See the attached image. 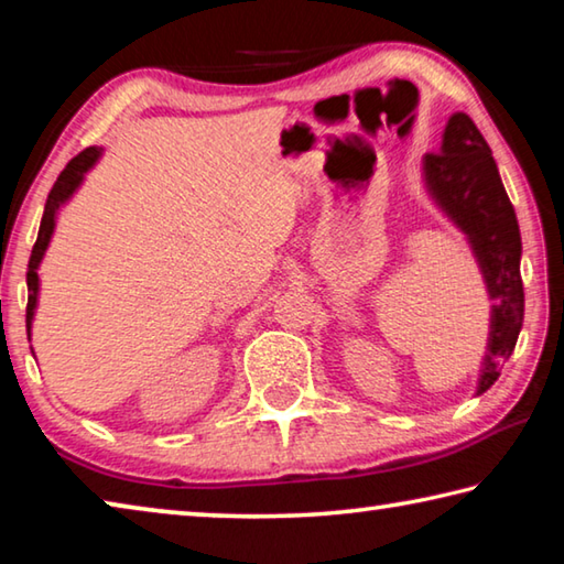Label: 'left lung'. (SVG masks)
Masks as SVG:
<instances>
[{
  "mask_svg": "<svg viewBox=\"0 0 564 564\" xmlns=\"http://www.w3.org/2000/svg\"><path fill=\"white\" fill-rule=\"evenodd\" d=\"M425 178L437 204L470 236L495 299L488 358L477 388V393H485L500 378V366L512 356L522 328L524 293L518 218L505 194L488 141L463 111L447 121L443 149L425 156Z\"/></svg>",
  "mask_w": 564,
  "mask_h": 564,
  "instance_id": "8db88e82",
  "label": "left lung"
}]
</instances>
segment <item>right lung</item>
<instances>
[{
  "mask_svg": "<svg viewBox=\"0 0 564 564\" xmlns=\"http://www.w3.org/2000/svg\"><path fill=\"white\" fill-rule=\"evenodd\" d=\"M99 156V149H84L82 154H76L69 164L64 166V171L56 178V184L50 191V198H46L44 206V216H42V226H40V236H36V243L32 248V259H30V271H26V285H30V301H26V328H32V318H34V305H36V291H40V275H36V269H40V261L50 246V238L54 231V216L59 212V206L74 194V188L79 186V181L84 176L94 161Z\"/></svg>",
  "mask_w": 564,
  "mask_h": 564,
  "instance_id": "obj_1",
  "label": "right lung"
}]
</instances>
